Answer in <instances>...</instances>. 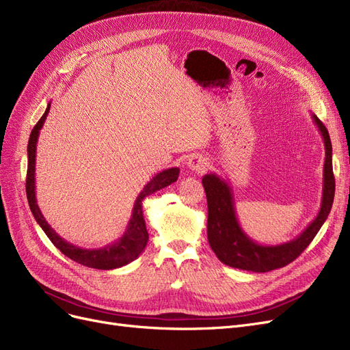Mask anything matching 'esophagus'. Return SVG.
I'll list each match as a JSON object with an SVG mask.
<instances>
[{"mask_svg":"<svg viewBox=\"0 0 350 350\" xmlns=\"http://www.w3.org/2000/svg\"><path fill=\"white\" fill-rule=\"evenodd\" d=\"M186 165H187V168H190L191 172L204 173L206 170L208 163H206V160L202 155H191L190 159L187 160Z\"/></svg>","mask_w":350,"mask_h":350,"instance_id":"34e87169","label":"esophagus"}]
</instances>
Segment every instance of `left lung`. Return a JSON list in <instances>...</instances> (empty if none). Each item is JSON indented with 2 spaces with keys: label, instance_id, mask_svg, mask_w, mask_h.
I'll return each mask as SVG.
<instances>
[{
  "label": "left lung",
  "instance_id": "left-lung-1",
  "mask_svg": "<svg viewBox=\"0 0 350 350\" xmlns=\"http://www.w3.org/2000/svg\"><path fill=\"white\" fill-rule=\"evenodd\" d=\"M312 120L321 133L325 150L323 167V198L317 217L297 239L276 245L256 243L243 231L239 219H237L234 196L230 185L215 173L205 174L202 178L208 202V241L213 253L224 265L257 273L284 267L294 262L307 249L315 234L323 227L324 221L332 211L336 186L332 164V141L329 131L323 125V122L315 115H312Z\"/></svg>",
  "mask_w": 350,
  "mask_h": 350
}]
</instances>
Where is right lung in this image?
<instances>
[{
    "label": "right lung",
    "instance_id": "add662e5",
    "mask_svg": "<svg viewBox=\"0 0 350 350\" xmlns=\"http://www.w3.org/2000/svg\"><path fill=\"white\" fill-rule=\"evenodd\" d=\"M49 110H51V103H48V107L44 110L43 116L39 119L36 126L33 128L29 138V145H27L26 195H27L29 206L33 217H35L36 222L40 225L42 230L48 235V239L53 243L56 249L77 263L87 267L100 269V270H111L133 262L135 258L144 252L146 243H148V231H146V227H145V219H144V212H142L144 199L146 196L152 195L154 191L174 183L178 178L180 170L177 167L167 168V170H163L159 174H155L150 182L144 186V189L139 191L137 200H135L132 217L126 225V230L118 241L101 247V249H81V247H77L64 240L62 237L58 235V232L51 227L48 221L42 215V212L38 206V200H36V185H35L36 144L39 139L40 129L43 126L44 119H46L49 113Z\"/></svg>",
    "mask_w": 350,
    "mask_h": 350
}]
</instances>
